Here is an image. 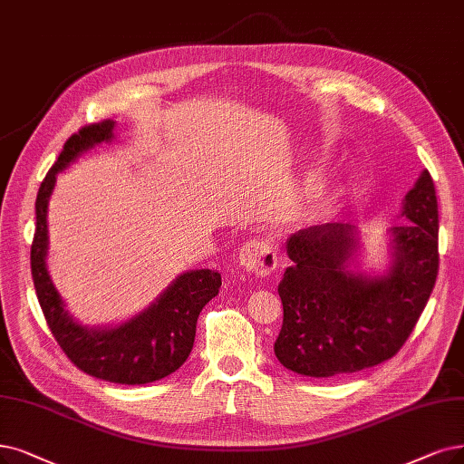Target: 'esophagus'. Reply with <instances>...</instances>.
<instances>
[{
  "label": "esophagus",
  "mask_w": 464,
  "mask_h": 464,
  "mask_svg": "<svg viewBox=\"0 0 464 464\" xmlns=\"http://www.w3.org/2000/svg\"><path fill=\"white\" fill-rule=\"evenodd\" d=\"M237 258L242 268L255 276H270L277 266V253L268 239H249Z\"/></svg>",
  "instance_id": "esophagus-1"
}]
</instances>
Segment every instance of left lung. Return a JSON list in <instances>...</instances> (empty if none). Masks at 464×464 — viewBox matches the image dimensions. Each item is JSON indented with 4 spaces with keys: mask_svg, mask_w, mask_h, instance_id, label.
Here are the masks:
<instances>
[{
    "mask_svg": "<svg viewBox=\"0 0 464 464\" xmlns=\"http://www.w3.org/2000/svg\"><path fill=\"white\" fill-rule=\"evenodd\" d=\"M391 227L392 263L382 276L354 266L360 237L352 225L327 222L295 232L285 249L293 261L277 293L284 304L274 354L291 372L335 377L391 360L403 346L434 289L438 199L429 171L405 194Z\"/></svg>",
    "mask_w": 464,
    "mask_h": 464,
    "instance_id": "8db88e82",
    "label": "left lung"
}]
</instances>
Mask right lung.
Wrapping results in <instances>:
<instances>
[{
	"label": "right lung",
	"instance_id": "obj_1",
	"mask_svg": "<svg viewBox=\"0 0 464 464\" xmlns=\"http://www.w3.org/2000/svg\"><path fill=\"white\" fill-rule=\"evenodd\" d=\"M112 120L91 123L73 133L45 175L35 199V234L30 251L32 280L54 341L83 373L118 384L154 382L190 356L201 308L218 295L220 274L209 268L180 274L137 316L114 327H85L64 310L63 296L47 272V206L57 175L89 148L114 139Z\"/></svg>",
	"mask_w": 464,
	"mask_h": 464
}]
</instances>
